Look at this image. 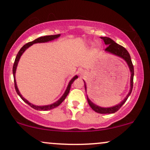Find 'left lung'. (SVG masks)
Returning <instances> with one entry per match:
<instances>
[{"mask_svg": "<svg viewBox=\"0 0 150 150\" xmlns=\"http://www.w3.org/2000/svg\"><path fill=\"white\" fill-rule=\"evenodd\" d=\"M101 39L104 40V42L106 45H108L107 47L106 48L105 51H108V52L113 53V54L116 55V56H120V57L123 58L125 61L128 63L129 68H130V72H131V77H130V92L128 93V94L127 95V97H125V99L120 103V104L116 105V106H113V107L110 108H102L100 106H97L91 101L89 99L87 98V101H88V104L90 107L94 110V111H96L97 113H113L116 112L117 111L120 109V108L124 104V103L126 101L127 99L130 94H131L132 90V87H133V77H134V67L132 65L131 58H130V56L129 54L126 49H125L123 46L119 45L117 43H116L114 41L112 40L111 39L108 37H101ZM85 89H86V86H85Z\"/></svg>", "mask_w": 150, "mask_h": 150, "instance_id": "obj_1", "label": "left lung"}]
</instances>
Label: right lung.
Instances as JSON below:
<instances>
[{
    "label": "right lung",
    "mask_w": 150,
    "mask_h": 150,
    "mask_svg": "<svg viewBox=\"0 0 150 150\" xmlns=\"http://www.w3.org/2000/svg\"><path fill=\"white\" fill-rule=\"evenodd\" d=\"M60 36H61V34H56V35L44 36V37H39V38H37V39H36L35 40H34V41H32V42H30L27 43V44H26L25 45H24L23 46H22L21 49H20V51H19V52L18 53V54H17L16 58H15L14 64H13V77H14L15 90H16V92H17V93H18V94L19 96H20V98H21L22 100L25 101V103H27V104H28V105H30L31 107L33 108L34 109L38 110V111H48V110L53 109V108L57 107V106H59V105L61 104V103L65 100V98H66L67 95H68V93H69L70 89V86H71L72 84H73V82H74V80H75L76 78H77V77H77V75H75V76L71 80H70V82H69V84H68V87H67L66 90H65L64 94H63V95L62 96L61 98L59 99V100H58L57 101H56V102L53 103V104H52L48 105V106H35V105L32 104H31V103L29 102L28 101L26 100L25 98L22 97V96L21 95V94H20V92H19V90H18V87H17L16 81H15V71H16V68H17V66H18V63L19 60H20V56H22V53H24V51H25V50L27 49V48L30 47V46L32 45V44H36V43L47 42H49V41L53 40V39H57L58 37H60Z\"/></svg>",
    "instance_id": "1"
}]
</instances>
